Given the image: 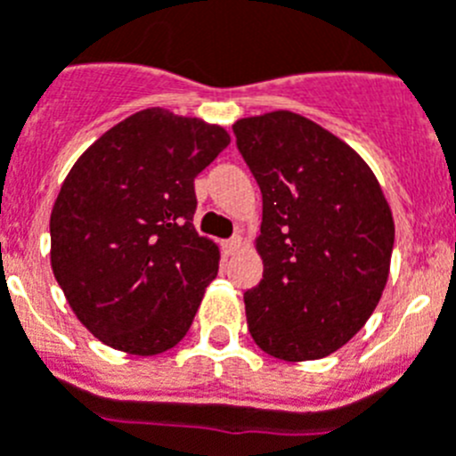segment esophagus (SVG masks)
I'll return each mask as SVG.
<instances>
[{"mask_svg":"<svg viewBox=\"0 0 456 456\" xmlns=\"http://www.w3.org/2000/svg\"><path fill=\"white\" fill-rule=\"evenodd\" d=\"M240 248H241V237H231V240L224 241V250L228 253V256L237 253Z\"/></svg>","mask_w":456,"mask_h":456,"instance_id":"obj_1","label":"esophagus"}]
</instances>
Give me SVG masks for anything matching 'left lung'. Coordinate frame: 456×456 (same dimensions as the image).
Listing matches in <instances>:
<instances>
[{
	"label": "left lung",
	"instance_id": "8db88e82",
	"mask_svg": "<svg viewBox=\"0 0 456 456\" xmlns=\"http://www.w3.org/2000/svg\"><path fill=\"white\" fill-rule=\"evenodd\" d=\"M262 191L260 285L244 294L250 337L285 362L321 359L364 328L389 280L395 225L353 146L291 110L232 124Z\"/></svg>",
	"mask_w": 456,
	"mask_h": 456
}]
</instances>
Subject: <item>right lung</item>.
Segmentation results:
<instances>
[{"mask_svg": "<svg viewBox=\"0 0 456 456\" xmlns=\"http://www.w3.org/2000/svg\"><path fill=\"white\" fill-rule=\"evenodd\" d=\"M231 135L146 108L74 162L53 203L52 269L99 341L151 357L190 330L219 271V246L194 228V178Z\"/></svg>", "mask_w": 456, "mask_h": 456, "instance_id": "obj_1", "label": "right lung"}]
</instances>
